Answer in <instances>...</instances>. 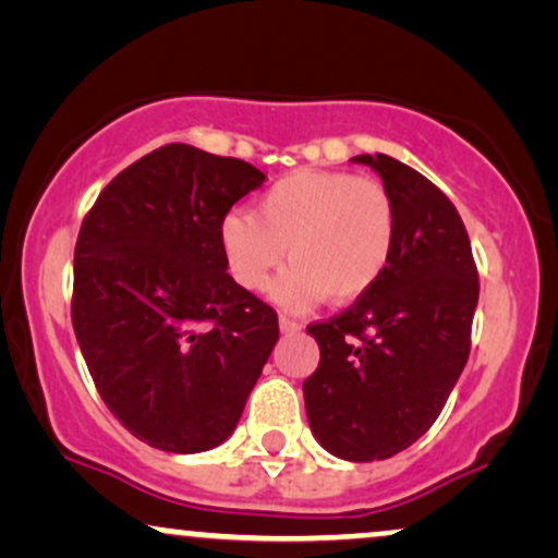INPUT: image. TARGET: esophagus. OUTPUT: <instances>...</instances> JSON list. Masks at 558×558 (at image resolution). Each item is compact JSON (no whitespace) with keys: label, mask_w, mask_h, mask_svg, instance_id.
I'll return each mask as SVG.
<instances>
[{"label":"esophagus","mask_w":558,"mask_h":558,"mask_svg":"<svg viewBox=\"0 0 558 558\" xmlns=\"http://www.w3.org/2000/svg\"><path fill=\"white\" fill-rule=\"evenodd\" d=\"M278 325H280V330H283V332H299L301 330V325L296 323V319H291L286 315L278 317Z\"/></svg>","instance_id":"esophagus-1"}]
</instances>
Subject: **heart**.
<instances>
[{
  "mask_svg": "<svg viewBox=\"0 0 558 558\" xmlns=\"http://www.w3.org/2000/svg\"><path fill=\"white\" fill-rule=\"evenodd\" d=\"M396 207L386 185L343 170H299L265 191L257 215L230 213L220 226L233 278L248 291L270 283L286 257L291 270L275 299L306 310L328 296L354 304L386 278L396 248Z\"/></svg>",
  "mask_w": 558,
  "mask_h": 558,
  "instance_id": "heart-1",
  "label": "heart"
}]
</instances>
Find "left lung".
I'll list each match as a JSON object with an SVG mask.
<instances>
[{"mask_svg":"<svg viewBox=\"0 0 558 558\" xmlns=\"http://www.w3.org/2000/svg\"><path fill=\"white\" fill-rule=\"evenodd\" d=\"M393 198L396 248L386 278L306 332L319 345L304 380L306 420L325 451L375 462L430 430L470 356L480 280L457 207L388 155H360Z\"/></svg>","mask_w":558,"mask_h":558,"instance_id":"obj_1","label":"left lung"}]
</instances>
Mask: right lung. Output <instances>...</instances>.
<instances>
[{
	"mask_svg": "<svg viewBox=\"0 0 558 558\" xmlns=\"http://www.w3.org/2000/svg\"><path fill=\"white\" fill-rule=\"evenodd\" d=\"M265 172L165 144L114 175L83 217L73 330L101 401L170 453L220 446L278 343V315L228 275L220 226Z\"/></svg>",
	"mask_w": 558,
	"mask_h": 558,
	"instance_id": "obj_1",
	"label": "right lung"
}]
</instances>
